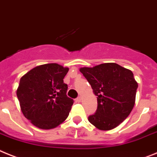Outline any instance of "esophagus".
Segmentation results:
<instances>
[{"instance_id": "esophagus-1", "label": "esophagus", "mask_w": 157, "mask_h": 157, "mask_svg": "<svg viewBox=\"0 0 157 157\" xmlns=\"http://www.w3.org/2000/svg\"><path fill=\"white\" fill-rule=\"evenodd\" d=\"M75 101H76V102H81V97H78L76 99H75Z\"/></svg>"}]
</instances>
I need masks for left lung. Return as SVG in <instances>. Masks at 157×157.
I'll list each match as a JSON object with an SVG mask.
<instances>
[{
	"label": "left lung",
	"instance_id": "1",
	"mask_svg": "<svg viewBox=\"0 0 157 157\" xmlns=\"http://www.w3.org/2000/svg\"><path fill=\"white\" fill-rule=\"evenodd\" d=\"M97 98L96 113L89 121L100 130L113 129L128 117L135 105L138 88L132 72L116 63L81 68Z\"/></svg>",
	"mask_w": 157,
	"mask_h": 157
}]
</instances>
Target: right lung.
I'll list each match as a JSON object with an SVG mask.
<instances>
[{"mask_svg":"<svg viewBox=\"0 0 157 157\" xmlns=\"http://www.w3.org/2000/svg\"><path fill=\"white\" fill-rule=\"evenodd\" d=\"M68 68L57 64L40 65L20 80L17 91L24 116L42 129L58 126L68 117L73 100L67 97L64 77Z\"/></svg>","mask_w":157,"mask_h":157,"instance_id":"obj_1","label":"right lung"}]
</instances>
